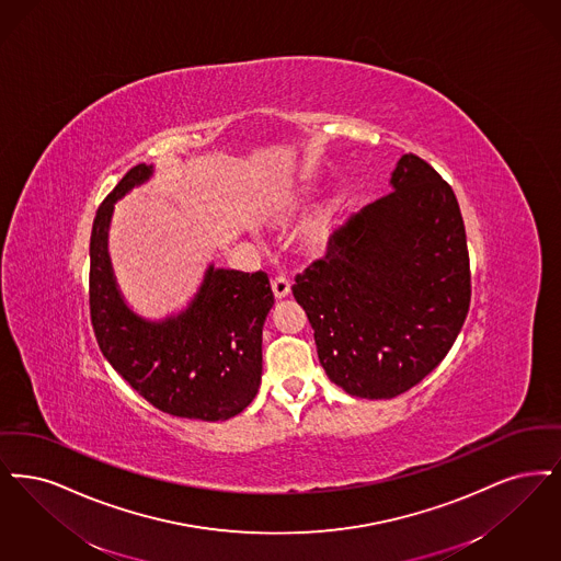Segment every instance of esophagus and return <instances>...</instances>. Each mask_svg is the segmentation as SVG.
Instances as JSON below:
<instances>
[{
    "mask_svg": "<svg viewBox=\"0 0 561 561\" xmlns=\"http://www.w3.org/2000/svg\"><path fill=\"white\" fill-rule=\"evenodd\" d=\"M272 291H274L276 299L289 297V293H291V280H289L287 276H276V278L272 280Z\"/></svg>",
    "mask_w": 561,
    "mask_h": 561,
    "instance_id": "34e87169",
    "label": "esophagus"
}]
</instances>
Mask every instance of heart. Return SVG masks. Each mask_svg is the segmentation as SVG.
I'll return each mask as SVG.
<instances>
[{"label":"heart","instance_id":"1","mask_svg":"<svg viewBox=\"0 0 561 561\" xmlns=\"http://www.w3.org/2000/svg\"><path fill=\"white\" fill-rule=\"evenodd\" d=\"M306 237H308V241L314 244V247H324L327 241H329V237H331V224H329V218H327V216H320V218L314 219V221H310V224H308V230H306Z\"/></svg>","mask_w":561,"mask_h":561}]
</instances>
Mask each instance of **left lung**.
Instances as JSON below:
<instances>
[{"instance_id": "1", "label": "left lung", "mask_w": 561, "mask_h": 561, "mask_svg": "<svg viewBox=\"0 0 561 561\" xmlns=\"http://www.w3.org/2000/svg\"><path fill=\"white\" fill-rule=\"evenodd\" d=\"M390 195L340 226L293 295L314 329L329 379L356 398L386 400L444 360L471 299L463 218L453 188L413 152Z\"/></svg>"}]
</instances>
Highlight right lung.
<instances>
[{"mask_svg":"<svg viewBox=\"0 0 561 561\" xmlns=\"http://www.w3.org/2000/svg\"><path fill=\"white\" fill-rule=\"evenodd\" d=\"M152 165L127 171L98 207L90 239V317L100 352L154 409L226 421L243 413L262 383V329L274 306L266 272L207 268L193 301L163 320L123 301L108 257L115 203L145 184Z\"/></svg>","mask_w":561,"mask_h":561,"instance_id":"add662e5","label":"right lung"}]
</instances>
